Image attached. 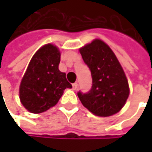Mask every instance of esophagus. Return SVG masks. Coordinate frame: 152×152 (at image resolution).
Returning a JSON list of instances; mask_svg holds the SVG:
<instances>
[{"instance_id":"1","label":"esophagus","mask_w":152,"mask_h":152,"mask_svg":"<svg viewBox=\"0 0 152 152\" xmlns=\"http://www.w3.org/2000/svg\"><path fill=\"white\" fill-rule=\"evenodd\" d=\"M77 86H78V83H74L72 84L73 90H75V91H76V89H77Z\"/></svg>"}]
</instances>
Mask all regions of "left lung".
I'll use <instances>...</instances> for the list:
<instances>
[{
	"label": "left lung",
	"instance_id": "left-lung-1",
	"mask_svg": "<svg viewBox=\"0 0 152 152\" xmlns=\"http://www.w3.org/2000/svg\"><path fill=\"white\" fill-rule=\"evenodd\" d=\"M79 51L92 77L90 91L77 93L83 106L97 116L117 113L129 98V87L114 53L100 39H94Z\"/></svg>",
	"mask_w": 152,
	"mask_h": 152
}]
</instances>
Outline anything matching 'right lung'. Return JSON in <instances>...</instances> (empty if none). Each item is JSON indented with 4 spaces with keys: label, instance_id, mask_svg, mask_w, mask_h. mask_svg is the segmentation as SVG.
I'll use <instances>...</instances> for the list:
<instances>
[{
    "label": "right lung",
    "instance_id": "right-lung-1",
    "mask_svg": "<svg viewBox=\"0 0 152 152\" xmlns=\"http://www.w3.org/2000/svg\"><path fill=\"white\" fill-rule=\"evenodd\" d=\"M61 53L57 46L46 44L31 58L19 88L22 105L32 113H40L55 106L63 91L72 88L66 74L59 70Z\"/></svg>",
    "mask_w": 152,
    "mask_h": 152
}]
</instances>
